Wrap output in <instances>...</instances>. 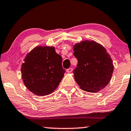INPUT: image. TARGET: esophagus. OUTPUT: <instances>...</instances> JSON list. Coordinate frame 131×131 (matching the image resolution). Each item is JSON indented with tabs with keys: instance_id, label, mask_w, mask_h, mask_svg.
Segmentation results:
<instances>
[{
	"instance_id": "obj_1",
	"label": "esophagus",
	"mask_w": 131,
	"mask_h": 131,
	"mask_svg": "<svg viewBox=\"0 0 131 131\" xmlns=\"http://www.w3.org/2000/svg\"><path fill=\"white\" fill-rule=\"evenodd\" d=\"M72 71H73L72 68H69V69H68L67 70V73H71Z\"/></svg>"
}]
</instances>
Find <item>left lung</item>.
<instances>
[{"label":"left lung","instance_id":"left-lung-1","mask_svg":"<svg viewBox=\"0 0 131 131\" xmlns=\"http://www.w3.org/2000/svg\"><path fill=\"white\" fill-rule=\"evenodd\" d=\"M73 51L78 61L73 74L80 88L89 92L104 88L110 82L114 69L106 49L95 41L85 40L75 44Z\"/></svg>","mask_w":131,"mask_h":131}]
</instances>
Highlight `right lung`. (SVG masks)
I'll list each match as a JSON object with an SVG mask.
<instances>
[{"mask_svg":"<svg viewBox=\"0 0 131 131\" xmlns=\"http://www.w3.org/2000/svg\"><path fill=\"white\" fill-rule=\"evenodd\" d=\"M65 69L62 57L53 46H37L32 49L21 66V75L28 90L37 95L51 94L58 86Z\"/></svg>","mask_w":131,"mask_h":131,"instance_id":"right-lung-1","label":"right lung"}]
</instances>
